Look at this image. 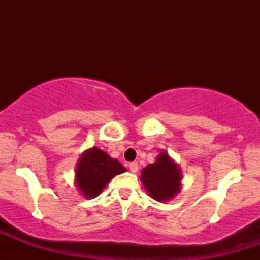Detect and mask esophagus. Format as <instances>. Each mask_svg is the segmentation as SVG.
<instances>
[{"mask_svg":"<svg viewBox=\"0 0 260 260\" xmlns=\"http://www.w3.org/2000/svg\"><path fill=\"white\" fill-rule=\"evenodd\" d=\"M129 170H131V172H137L138 171V162H131L129 164Z\"/></svg>","mask_w":260,"mask_h":260,"instance_id":"1","label":"esophagus"}]
</instances>
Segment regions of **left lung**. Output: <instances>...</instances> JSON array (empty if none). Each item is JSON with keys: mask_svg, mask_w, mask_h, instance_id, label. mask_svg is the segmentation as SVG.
Wrapping results in <instances>:
<instances>
[{"mask_svg": "<svg viewBox=\"0 0 260 260\" xmlns=\"http://www.w3.org/2000/svg\"><path fill=\"white\" fill-rule=\"evenodd\" d=\"M140 181L151 198L157 202L172 201L182 188V171L168 151H161L154 164L142 170Z\"/></svg>", "mask_w": 260, "mask_h": 260, "instance_id": "obj_1", "label": "left lung"}]
</instances>
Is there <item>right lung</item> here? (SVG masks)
I'll use <instances>...</instances> for the list:
<instances>
[{
	"mask_svg": "<svg viewBox=\"0 0 260 260\" xmlns=\"http://www.w3.org/2000/svg\"><path fill=\"white\" fill-rule=\"evenodd\" d=\"M124 166L106 151L92 147L80 155L76 166L74 184L86 199L98 197L116 175L123 174Z\"/></svg>",
	"mask_w": 260,
	"mask_h": 260,
	"instance_id": "1",
	"label": "right lung"
}]
</instances>
